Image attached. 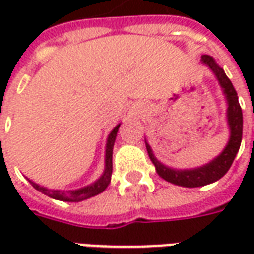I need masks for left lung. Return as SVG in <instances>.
Masks as SVG:
<instances>
[{"mask_svg": "<svg viewBox=\"0 0 254 254\" xmlns=\"http://www.w3.org/2000/svg\"><path fill=\"white\" fill-rule=\"evenodd\" d=\"M201 63L208 66L215 77L218 78L219 85L223 91L226 103H227V125H229L230 137L229 141L226 144L224 149L220 154L213 158L209 163L194 167V169H173L169 166L163 165L162 162L156 159V156L152 152V148L145 140V147L148 151L149 159L154 163L156 173L167 182H171L174 185L184 188H198L212 184L218 181L222 177L229 171V169L234 162L235 155L238 154L240 149L241 140H242V110H241L237 91L233 87V83L230 81V78L226 76V73L222 67L219 66L216 61L211 56H202Z\"/></svg>", "mask_w": 254, "mask_h": 254, "instance_id": "8db88e82", "label": "left lung"}]
</instances>
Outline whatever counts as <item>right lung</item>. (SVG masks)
<instances>
[{"instance_id": "add662e5", "label": "right lung", "mask_w": 254, "mask_h": 254, "mask_svg": "<svg viewBox=\"0 0 254 254\" xmlns=\"http://www.w3.org/2000/svg\"><path fill=\"white\" fill-rule=\"evenodd\" d=\"M120 125H121V124H118V125L111 130L110 134H109V137H107V141H106L105 171H103V174H102L96 181L92 182L91 185L80 188V189H74V190H56V189H47V188L45 187H41V185H38L35 182H32L31 180H28L30 184L35 188L36 190L42 191L43 194L52 197V198H56V200H60V201L78 202L102 193L106 188L109 187V184H110L111 181V173H113V148H114L117 132H118Z\"/></svg>"}]
</instances>
